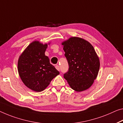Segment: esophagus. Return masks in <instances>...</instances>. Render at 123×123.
<instances>
[{
  "instance_id": "esophagus-1",
  "label": "esophagus",
  "mask_w": 123,
  "mask_h": 123,
  "mask_svg": "<svg viewBox=\"0 0 123 123\" xmlns=\"http://www.w3.org/2000/svg\"><path fill=\"white\" fill-rule=\"evenodd\" d=\"M55 68L58 70H59V71L60 70V67H59V66L58 65H55Z\"/></svg>"
}]
</instances>
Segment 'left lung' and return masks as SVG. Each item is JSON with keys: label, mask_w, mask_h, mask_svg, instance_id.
Segmentation results:
<instances>
[{"label": "left lung", "mask_w": 123, "mask_h": 123, "mask_svg": "<svg viewBox=\"0 0 123 123\" xmlns=\"http://www.w3.org/2000/svg\"><path fill=\"white\" fill-rule=\"evenodd\" d=\"M62 44L69 65L64 77L76 91L88 89L97 77L100 66L99 58L93 46L79 37L70 38Z\"/></svg>", "instance_id": "8db88e82"}]
</instances>
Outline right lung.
<instances>
[{"instance_id":"right-lung-1","label":"right lung","mask_w":123,"mask_h":123,"mask_svg":"<svg viewBox=\"0 0 123 123\" xmlns=\"http://www.w3.org/2000/svg\"><path fill=\"white\" fill-rule=\"evenodd\" d=\"M47 44L38 41L31 43L20 55L18 71L22 82L30 89L36 92L44 90L59 71L50 63L45 55Z\"/></svg>"}]
</instances>
